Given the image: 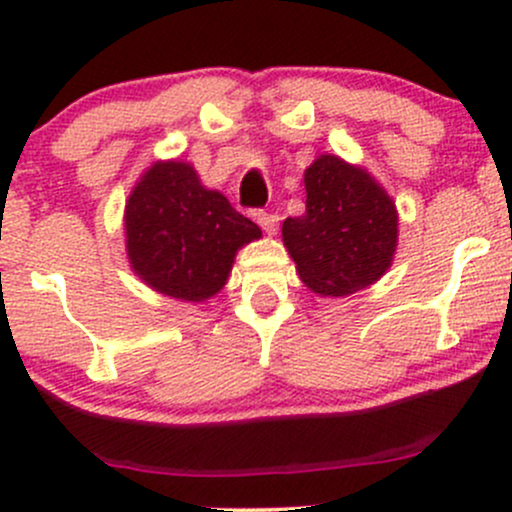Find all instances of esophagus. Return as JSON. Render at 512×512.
I'll use <instances>...</instances> for the list:
<instances>
[{
    "label": "esophagus",
    "mask_w": 512,
    "mask_h": 512,
    "mask_svg": "<svg viewBox=\"0 0 512 512\" xmlns=\"http://www.w3.org/2000/svg\"><path fill=\"white\" fill-rule=\"evenodd\" d=\"M255 219H257V223H260L262 231L267 233V236H274L276 228H279V216L269 214V211H257Z\"/></svg>",
    "instance_id": "esophagus-1"
}]
</instances>
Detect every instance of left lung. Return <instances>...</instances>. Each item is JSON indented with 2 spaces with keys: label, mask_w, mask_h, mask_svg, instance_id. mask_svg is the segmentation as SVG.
<instances>
[{
  "label": "left lung",
  "mask_w": 512,
  "mask_h": 512,
  "mask_svg": "<svg viewBox=\"0 0 512 512\" xmlns=\"http://www.w3.org/2000/svg\"><path fill=\"white\" fill-rule=\"evenodd\" d=\"M305 214L281 226L286 250L310 291L349 296L390 269L397 250V209L366 168L317 156L305 168Z\"/></svg>",
  "instance_id": "1"
}]
</instances>
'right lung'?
Returning <instances> with one entry per match:
<instances>
[{
  "label": "right lung",
  "instance_id": "obj_1",
  "mask_svg": "<svg viewBox=\"0 0 512 512\" xmlns=\"http://www.w3.org/2000/svg\"><path fill=\"white\" fill-rule=\"evenodd\" d=\"M262 238L257 223L207 190L185 161H156L125 207L127 260L163 296L202 303L223 289L236 252Z\"/></svg>",
  "mask_w": 512,
  "mask_h": 512
}]
</instances>
